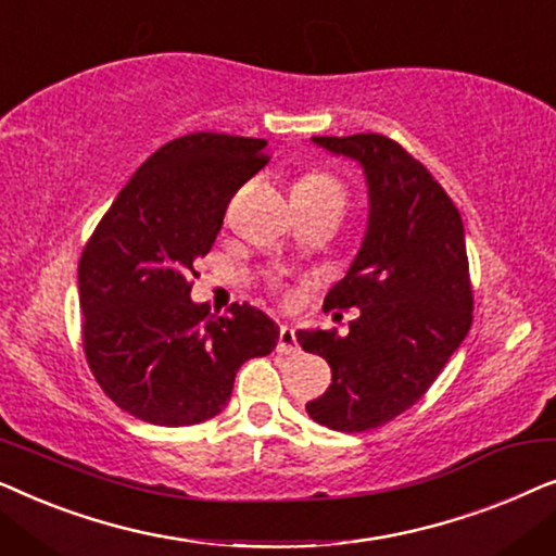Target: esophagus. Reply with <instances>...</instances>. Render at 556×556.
<instances>
[{
	"instance_id": "obj_1",
	"label": "esophagus",
	"mask_w": 556,
	"mask_h": 556,
	"mask_svg": "<svg viewBox=\"0 0 556 556\" xmlns=\"http://www.w3.org/2000/svg\"><path fill=\"white\" fill-rule=\"evenodd\" d=\"M276 352H280V354H299L301 352L299 339H295V331L291 329V326H280Z\"/></svg>"
}]
</instances>
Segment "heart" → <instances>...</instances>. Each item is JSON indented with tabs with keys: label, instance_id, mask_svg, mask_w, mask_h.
Listing matches in <instances>:
<instances>
[{
	"label": "heart",
	"instance_id": "b5f03b06",
	"mask_svg": "<svg viewBox=\"0 0 556 556\" xmlns=\"http://www.w3.org/2000/svg\"><path fill=\"white\" fill-rule=\"evenodd\" d=\"M293 194H306V197H344V185L329 172H306L295 185Z\"/></svg>",
	"mask_w": 556,
	"mask_h": 556
}]
</instances>
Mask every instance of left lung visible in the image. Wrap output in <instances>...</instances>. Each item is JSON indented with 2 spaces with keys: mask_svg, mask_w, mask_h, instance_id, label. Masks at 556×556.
Wrapping results in <instances>:
<instances>
[{
  "mask_svg": "<svg viewBox=\"0 0 556 556\" xmlns=\"http://www.w3.org/2000/svg\"><path fill=\"white\" fill-rule=\"evenodd\" d=\"M314 141L362 164L369 225L352 268L324 299V311L359 308V318L346 337L299 331V344L331 367L329 390L306 413L331 430L364 432L413 407L466 339L473 321L466 235L445 189L397 141L382 134Z\"/></svg>",
  "mask_w": 556,
  "mask_h": 556,
  "instance_id": "obj_1",
  "label": "left lung"
}]
</instances>
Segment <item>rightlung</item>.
I'll return each mask as SVG.
<instances>
[{
	"instance_id": "obj_1",
	"label": "right lung",
	"mask_w": 556,
	"mask_h": 556,
	"mask_svg": "<svg viewBox=\"0 0 556 556\" xmlns=\"http://www.w3.org/2000/svg\"><path fill=\"white\" fill-rule=\"evenodd\" d=\"M265 164V139L179 136L139 166L83 248V352L128 415L164 428L210 420L242 364L276 349L278 326L250 303L219 316L189 299L194 261Z\"/></svg>"
}]
</instances>
